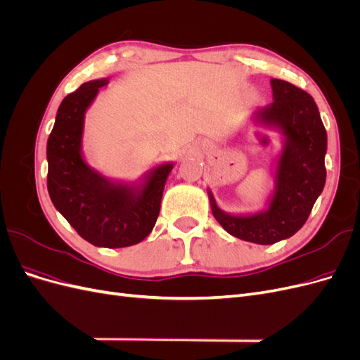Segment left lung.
I'll return each mask as SVG.
<instances>
[{
	"label": "left lung",
	"instance_id": "8db88e82",
	"mask_svg": "<svg viewBox=\"0 0 360 360\" xmlns=\"http://www.w3.org/2000/svg\"><path fill=\"white\" fill-rule=\"evenodd\" d=\"M274 102L257 108L252 122L275 129L282 147L271 165L274 189L263 210L228 213L216 204L210 188L212 213L224 230L240 240L274 245L296 234L307 222L326 183L324 156L328 134L312 97L292 84L270 79Z\"/></svg>",
	"mask_w": 360,
	"mask_h": 360
}]
</instances>
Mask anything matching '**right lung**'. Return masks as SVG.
Returning a JSON list of instances; mask_svg holds the SVG:
<instances>
[{
  "instance_id": "add662e5",
  "label": "right lung",
  "mask_w": 360,
  "mask_h": 360,
  "mask_svg": "<svg viewBox=\"0 0 360 360\" xmlns=\"http://www.w3.org/2000/svg\"><path fill=\"white\" fill-rule=\"evenodd\" d=\"M108 78L82 84L64 97L48 138V192L56 209L86 242L132 246L151 233L174 162H163L135 181L108 179L82 153L85 112Z\"/></svg>"
}]
</instances>
